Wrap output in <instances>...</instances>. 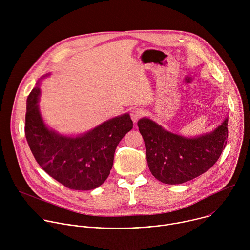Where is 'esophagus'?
Instances as JSON below:
<instances>
[{
  "instance_id": "34e87169",
  "label": "esophagus",
  "mask_w": 250,
  "mask_h": 250,
  "mask_svg": "<svg viewBox=\"0 0 250 250\" xmlns=\"http://www.w3.org/2000/svg\"><path fill=\"white\" fill-rule=\"evenodd\" d=\"M144 114H145V112L141 108H133L130 111V118L133 121V123H136Z\"/></svg>"
}]
</instances>
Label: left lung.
<instances>
[{
  "label": "left lung",
  "instance_id": "left-lung-1",
  "mask_svg": "<svg viewBox=\"0 0 250 250\" xmlns=\"http://www.w3.org/2000/svg\"><path fill=\"white\" fill-rule=\"evenodd\" d=\"M228 121L212 131L186 137L166 130L148 118L137 122L145 140L151 174L162 183L175 185L207 172L220 158L228 139Z\"/></svg>",
  "mask_w": 250,
  "mask_h": 250
}]
</instances>
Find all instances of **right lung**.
Returning a JSON list of instances; mask_svg holds the SVG:
<instances>
[{
	"label": "right lung",
	"mask_w": 250,
	"mask_h": 250,
	"mask_svg": "<svg viewBox=\"0 0 250 250\" xmlns=\"http://www.w3.org/2000/svg\"><path fill=\"white\" fill-rule=\"evenodd\" d=\"M37 85L26 100L24 127L35 160L49 176L69 189L98 188L110 175L119 142L132 128L129 115L105 121L83 134L64 135L44 123L39 104L40 82Z\"/></svg>",
	"instance_id": "obj_1"
}]
</instances>
